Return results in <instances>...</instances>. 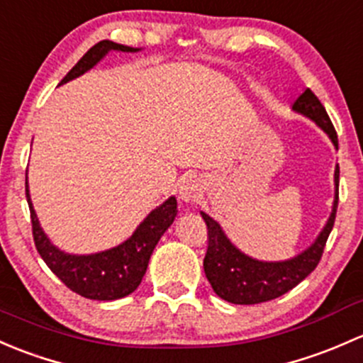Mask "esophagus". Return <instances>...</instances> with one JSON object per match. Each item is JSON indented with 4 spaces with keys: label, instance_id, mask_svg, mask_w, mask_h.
Wrapping results in <instances>:
<instances>
[{
    "label": "esophagus",
    "instance_id": "1",
    "mask_svg": "<svg viewBox=\"0 0 363 363\" xmlns=\"http://www.w3.org/2000/svg\"><path fill=\"white\" fill-rule=\"evenodd\" d=\"M199 194H201V185L196 178H186V180H183V183L180 185L182 201H185V203H192V201H196L197 197H199Z\"/></svg>",
    "mask_w": 363,
    "mask_h": 363
}]
</instances>
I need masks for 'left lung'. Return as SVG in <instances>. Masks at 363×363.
I'll return each mask as SVG.
<instances>
[{
  "mask_svg": "<svg viewBox=\"0 0 363 363\" xmlns=\"http://www.w3.org/2000/svg\"><path fill=\"white\" fill-rule=\"evenodd\" d=\"M292 110L316 122V125L321 127L323 133H327L334 147L337 148V133H335L323 104L320 103L311 89H306L295 99ZM334 180L335 190H339V167H335ZM337 203L339 192H335L334 206H332L328 222L320 236L316 238V241L301 255L290 260H283V262H262V260H255L245 255L227 239L222 227L211 216L201 213L208 227V252L203 265L215 294L233 304H260V302L281 297L283 294L297 286L302 279L308 278L315 271L321 255H323L328 234L335 222Z\"/></svg>",
  "mask_w": 363,
  "mask_h": 363,
  "instance_id": "1",
  "label": "left lung"
}]
</instances>
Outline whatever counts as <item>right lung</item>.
I'll list each match as a JSON object with an SVG mask.
<instances>
[{"instance_id":"obj_1","label":"right lung","mask_w":363,"mask_h":363,"mask_svg":"<svg viewBox=\"0 0 363 363\" xmlns=\"http://www.w3.org/2000/svg\"><path fill=\"white\" fill-rule=\"evenodd\" d=\"M110 50L138 52L140 48L103 40L89 48L87 54L69 69L61 84H66V82L84 74L85 71L94 68ZM26 197H28L29 211H31L33 238H35L40 257L69 290L85 298H94V301L122 298L133 294L140 286L155 245L159 242L160 236L166 233L167 227L173 223L178 213L177 199L169 197L166 203L155 208L140 223L133 236L122 245L106 250V252L92 253V255H69V253L55 248L50 239L45 236L35 209H33L28 182H26Z\"/></svg>"}]
</instances>
